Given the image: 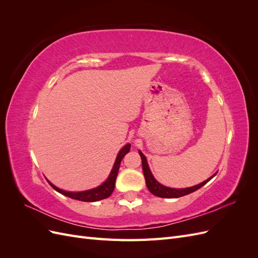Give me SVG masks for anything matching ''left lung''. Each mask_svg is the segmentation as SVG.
Wrapping results in <instances>:
<instances>
[{"instance_id":"1","label":"left lung","mask_w":258,"mask_h":258,"mask_svg":"<svg viewBox=\"0 0 258 258\" xmlns=\"http://www.w3.org/2000/svg\"><path fill=\"white\" fill-rule=\"evenodd\" d=\"M139 154H140V156H141V159H142V168H143V173H144L147 188L153 195H155V196L160 197V198L183 197V196H185V195H188L190 192L196 191L197 189L200 188V187L206 185L211 178H213L215 176V174H214L213 176L209 177L207 181L202 182L198 185H195L192 187H187V188H170V187L163 186L159 182L156 181V178L153 176V174L151 172L150 167H148V163H147L145 156L142 154V152H140V151H139Z\"/></svg>"}]
</instances>
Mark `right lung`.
Instances as JSON below:
<instances>
[{"instance_id":"right-lung-1","label":"right lung","mask_w":258,"mask_h":258,"mask_svg":"<svg viewBox=\"0 0 258 258\" xmlns=\"http://www.w3.org/2000/svg\"><path fill=\"white\" fill-rule=\"evenodd\" d=\"M130 147H131L130 144H126L121 148L118 155H117L114 167L111 171L110 175H108L107 179L103 184H101L100 186L96 187V188L85 190V191H66V190H62V189L58 188V187H56L53 184H51L48 179H47V182L50 184V186L54 190H57L58 192L64 195V196L75 199V200L85 201V202H93V201H99V200L105 199V198L111 196L114 188H115L116 177H117V174H118V170H119L121 159L124 157V155L129 153Z\"/></svg>"}]
</instances>
